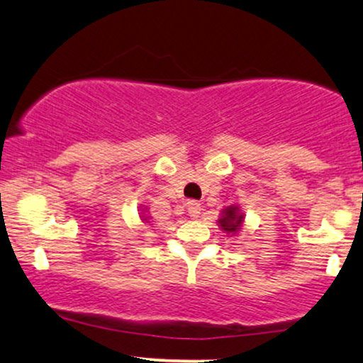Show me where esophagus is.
<instances>
[{
    "label": "esophagus",
    "instance_id": "34e87169",
    "mask_svg": "<svg viewBox=\"0 0 363 363\" xmlns=\"http://www.w3.org/2000/svg\"><path fill=\"white\" fill-rule=\"evenodd\" d=\"M186 208H187V215H189L191 218H199L201 204L198 203V201H187Z\"/></svg>",
    "mask_w": 363,
    "mask_h": 363
}]
</instances>
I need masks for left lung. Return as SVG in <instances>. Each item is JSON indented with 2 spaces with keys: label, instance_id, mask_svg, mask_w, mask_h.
Returning a JSON list of instances; mask_svg holds the SVG:
<instances>
[{
  "label": "left lung",
  "instance_id": "left-lung-1",
  "mask_svg": "<svg viewBox=\"0 0 363 363\" xmlns=\"http://www.w3.org/2000/svg\"><path fill=\"white\" fill-rule=\"evenodd\" d=\"M243 221H245V215L242 213L240 206H228L221 211L220 218H218V226L223 230V233L228 235V237H233L237 235L240 230H242Z\"/></svg>",
  "mask_w": 363,
  "mask_h": 363
}]
</instances>
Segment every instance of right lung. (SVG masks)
I'll return each mask as SVG.
<instances>
[{
    "instance_id": "right-lung-1",
    "label": "right lung",
    "mask_w": 363,
    "mask_h": 363,
    "mask_svg": "<svg viewBox=\"0 0 363 363\" xmlns=\"http://www.w3.org/2000/svg\"><path fill=\"white\" fill-rule=\"evenodd\" d=\"M140 218H142V221L143 223H150V216H148V213H147V208L145 209H140Z\"/></svg>"
}]
</instances>
